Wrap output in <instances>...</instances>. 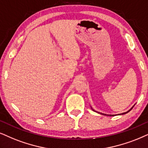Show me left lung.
Segmentation results:
<instances>
[{
    "instance_id": "obj_1",
    "label": "left lung",
    "mask_w": 148,
    "mask_h": 148,
    "mask_svg": "<svg viewBox=\"0 0 148 148\" xmlns=\"http://www.w3.org/2000/svg\"><path fill=\"white\" fill-rule=\"evenodd\" d=\"M130 110H131V109H130ZM127 111L126 112V113H123V114H125V113H128V112H129V111ZM101 114H102V113H101ZM102 115H105V114H102ZM110 116H113V115H110Z\"/></svg>"
}]
</instances>
